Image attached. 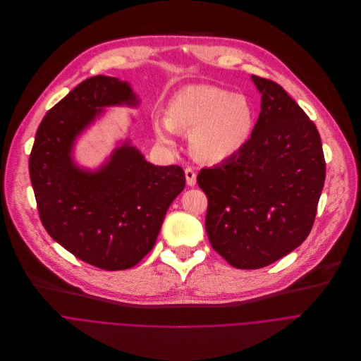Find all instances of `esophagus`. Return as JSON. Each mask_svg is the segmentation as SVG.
<instances>
[{
    "instance_id": "34e87169",
    "label": "esophagus",
    "mask_w": 361,
    "mask_h": 361,
    "mask_svg": "<svg viewBox=\"0 0 361 361\" xmlns=\"http://www.w3.org/2000/svg\"><path fill=\"white\" fill-rule=\"evenodd\" d=\"M185 176H186V183H188L189 186H195V185H196V173H195L193 169L186 168V169H185Z\"/></svg>"
}]
</instances>
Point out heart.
I'll use <instances>...</instances> for the list:
<instances>
[{"label":"heart","mask_w":361,"mask_h":361,"mask_svg":"<svg viewBox=\"0 0 361 361\" xmlns=\"http://www.w3.org/2000/svg\"><path fill=\"white\" fill-rule=\"evenodd\" d=\"M255 125L256 112L247 97L214 85H190L172 98L168 116L155 119L154 130L168 151L176 147V133H192L193 154L219 164L246 148Z\"/></svg>","instance_id":"obj_1"}]
</instances>
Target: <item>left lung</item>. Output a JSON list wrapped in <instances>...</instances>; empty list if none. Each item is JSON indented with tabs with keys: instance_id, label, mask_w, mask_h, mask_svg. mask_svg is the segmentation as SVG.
<instances>
[{
	"instance_id": "1",
	"label": "left lung",
	"mask_w": 361,
	"mask_h": 361,
	"mask_svg": "<svg viewBox=\"0 0 361 361\" xmlns=\"http://www.w3.org/2000/svg\"><path fill=\"white\" fill-rule=\"evenodd\" d=\"M250 80L262 104L249 143L197 175L209 242L238 269L264 267L305 242L326 179L316 125L279 84Z\"/></svg>"
}]
</instances>
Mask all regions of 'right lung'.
<instances>
[{"instance_id":"right-lung-1","label":"right lung","mask_w":361,"mask_h":361,"mask_svg":"<svg viewBox=\"0 0 361 361\" xmlns=\"http://www.w3.org/2000/svg\"><path fill=\"white\" fill-rule=\"evenodd\" d=\"M139 104L128 81L88 78L44 116L30 157L45 231L63 249L104 270L130 269L152 250L171 203L185 188L182 168L148 162L129 136L95 169L75 161L78 139L106 108Z\"/></svg>"}]
</instances>
